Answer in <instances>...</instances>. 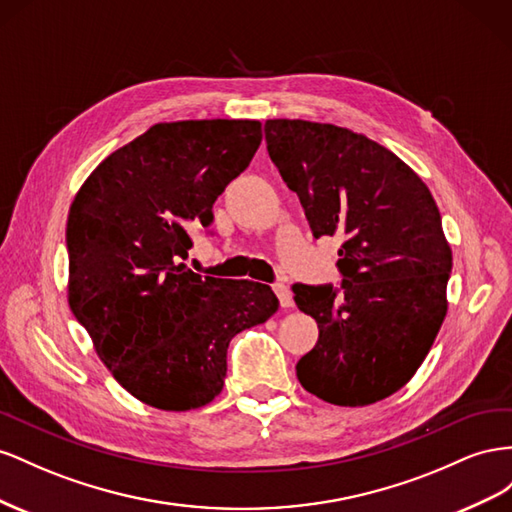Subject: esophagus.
<instances>
[{
	"label": "esophagus",
	"mask_w": 512,
	"mask_h": 512,
	"mask_svg": "<svg viewBox=\"0 0 512 512\" xmlns=\"http://www.w3.org/2000/svg\"><path fill=\"white\" fill-rule=\"evenodd\" d=\"M272 289H274V294L279 296V302L283 309H291V306H294V298H291V291L285 283H274Z\"/></svg>",
	"instance_id": "esophagus-1"
}]
</instances>
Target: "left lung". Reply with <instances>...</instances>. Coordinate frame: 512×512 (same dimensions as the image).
<instances>
[{
    "label": "left lung",
    "instance_id": "1",
    "mask_svg": "<svg viewBox=\"0 0 512 512\" xmlns=\"http://www.w3.org/2000/svg\"><path fill=\"white\" fill-rule=\"evenodd\" d=\"M264 133L313 236H345L341 289L294 285L319 328L296 375L332 405L382 401L414 377L448 311L452 251L437 203L397 154L354 130L268 120Z\"/></svg>",
    "mask_w": 512,
    "mask_h": 512
}]
</instances>
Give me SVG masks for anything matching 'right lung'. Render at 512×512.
I'll use <instances>...</instances> for the list:
<instances>
[{
    "instance_id": "1",
    "label": "right lung",
    "mask_w": 512,
    "mask_h": 512,
    "mask_svg": "<svg viewBox=\"0 0 512 512\" xmlns=\"http://www.w3.org/2000/svg\"><path fill=\"white\" fill-rule=\"evenodd\" d=\"M261 143L257 120L163 122L109 154L83 182L66 225L68 304L98 358L135 399L188 412L218 397L227 347L264 324L268 285L188 270V229Z\"/></svg>"
}]
</instances>
